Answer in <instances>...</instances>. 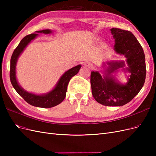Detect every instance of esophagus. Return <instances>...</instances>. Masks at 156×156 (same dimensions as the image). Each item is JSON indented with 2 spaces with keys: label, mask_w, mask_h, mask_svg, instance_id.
I'll use <instances>...</instances> for the list:
<instances>
[{
  "label": "esophagus",
  "mask_w": 156,
  "mask_h": 156,
  "mask_svg": "<svg viewBox=\"0 0 156 156\" xmlns=\"http://www.w3.org/2000/svg\"><path fill=\"white\" fill-rule=\"evenodd\" d=\"M91 63L90 62H84V66H86V67H88V68H90L91 67Z\"/></svg>",
  "instance_id": "obj_1"
}]
</instances>
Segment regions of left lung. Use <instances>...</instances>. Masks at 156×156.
I'll return each mask as SVG.
<instances>
[{
  "mask_svg": "<svg viewBox=\"0 0 156 156\" xmlns=\"http://www.w3.org/2000/svg\"><path fill=\"white\" fill-rule=\"evenodd\" d=\"M115 40L114 50L126 58L124 71L131 73L126 84L117 81L112 73L125 66L124 61L108 62L104 75L92 71L90 75L92 94L96 101L105 106H122L137 95L146 79L145 56L142 46L129 31L117 28L111 29Z\"/></svg>",
  "mask_w": 156,
  "mask_h": 156,
  "instance_id": "1",
  "label": "left lung"
}]
</instances>
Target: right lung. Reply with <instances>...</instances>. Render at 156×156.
Segmentation results:
<instances>
[{
	"label": "right lung",
	"instance_id": "right-lung-1",
	"mask_svg": "<svg viewBox=\"0 0 156 156\" xmlns=\"http://www.w3.org/2000/svg\"><path fill=\"white\" fill-rule=\"evenodd\" d=\"M36 33H44V34H51L53 32L51 30L46 29L43 30L36 31ZM38 36L37 34H31L23 37L19 44L16 49L13 52L10 60V78L13 87L15 88L16 92L24 99L30 105L41 108H51L57 105L62 102L66 97V93L67 92L68 84L72 77L77 74L81 65H77L66 72L59 79L56 87L49 92L37 95L30 93L25 90L20 84L16 79V64L19 56L24 51L26 47L30 42L35 39Z\"/></svg>",
	"mask_w": 156,
	"mask_h": 156
}]
</instances>
